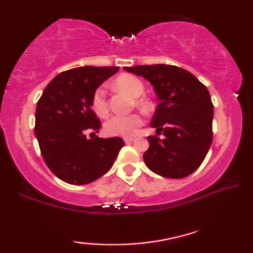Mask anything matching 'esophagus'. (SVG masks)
I'll return each mask as SVG.
<instances>
[{
	"label": "esophagus",
	"mask_w": 253,
	"mask_h": 253,
	"mask_svg": "<svg viewBox=\"0 0 253 253\" xmlns=\"http://www.w3.org/2000/svg\"><path fill=\"white\" fill-rule=\"evenodd\" d=\"M133 140H134V138H133V137H126V138H124V141H126V144H129V142L133 141Z\"/></svg>",
	"instance_id": "34e87169"
}]
</instances>
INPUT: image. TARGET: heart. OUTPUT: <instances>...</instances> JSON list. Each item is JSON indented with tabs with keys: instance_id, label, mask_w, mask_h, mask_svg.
<instances>
[{
	"instance_id": "obj_1",
	"label": "heart",
	"mask_w": 253,
	"mask_h": 253,
	"mask_svg": "<svg viewBox=\"0 0 253 253\" xmlns=\"http://www.w3.org/2000/svg\"><path fill=\"white\" fill-rule=\"evenodd\" d=\"M115 85L126 91L132 97H139L144 92V84L133 75L123 74L115 80ZM91 108L100 118H106L108 114V104L106 98V89L104 85L98 86L91 97ZM144 119L138 113L130 115H114L104 124V130L108 135H122L130 137L137 132L138 127L142 126Z\"/></svg>"
}]
</instances>
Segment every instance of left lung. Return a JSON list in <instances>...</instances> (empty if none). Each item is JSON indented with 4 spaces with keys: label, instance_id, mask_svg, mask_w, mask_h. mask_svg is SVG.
Masks as SVG:
<instances>
[{
    "label": "left lung",
    "instance_id": "1",
    "mask_svg": "<svg viewBox=\"0 0 253 253\" xmlns=\"http://www.w3.org/2000/svg\"><path fill=\"white\" fill-rule=\"evenodd\" d=\"M152 83L159 98L151 126L161 139L148 135L144 161L149 169L166 178L192 174L206 159L212 142L213 104L207 86L192 73L173 65L124 67Z\"/></svg>",
    "mask_w": 253,
    "mask_h": 253
}]
</instances>
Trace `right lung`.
<instances>
[{"mask_svg":"<svg viewBox=\"0 0 253 253\" xmlns=\"http://www.w3.org/2000/svg\"><path fill=\"white\" fill-rule=\"evenodd\" d=\"M119 69L84 66L61 72L38 101L34 131L43 160L65 182L85 185L97 180L111 169L124 146L120 137L87 139L85 135L99 132L101 126L91 108L93 91Z\"/></svg>","mask_w":253,"mask_h":253,"instance_id":"1","label":"right lung"}]
</instances>
